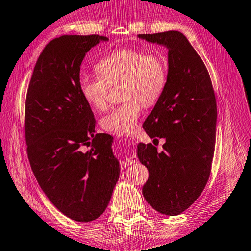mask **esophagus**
Instances as JSON below:
<instances>
[{"instance_id": "1", "label": "esophagus", "mask_w": 251, "mask_h": 251, "mask_svg": "<svg viewBox=\"0 0 251 251\" xmlns=\"http://www.w3.org/2000/svg\"><path fill=\"white\" fill-rule=\"evenodd\" d=\"M136 161H137V157H136L134 154L127 155L125 157V159L121 163V167L122 168H126V167H128L129 165H134Z\"/></svg>"}]
</instances>
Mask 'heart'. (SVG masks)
I'll list each match as a JSON object with an SVG mask.
<instances>
[{"instance_id": "b5f03b06", "label": "heart", "mask_w": 251, "mask_h": 251, "mask_svg": "<svg viewBox=\"0 0 251 251\" xmlns=\"http://www.w3.org/2000/svg\"><path fill=\"white\" fill-rule=\"evenodd\" d=\"M97 75L83 74L78 86L84 100L97 110L107 106L109 85L122 82V99L101 117V128L116 135H130L137 127L142 103L151 105L159 99L167 78L164 57L142 50H116L97 63Z\"/></svg>"}]
</instances>
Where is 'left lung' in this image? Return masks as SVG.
<instances>
[{
	"label": "left lung",
	"mask_w": 251,
	"mask_h": 251,
	"mask_svg": "<svg viewBox=\"0 0 251 251\" xmlns=\"http://www.w3.org/2000/svg\"><path fill=\"white\" fill-rule=\"evenodd\" d=\"M139 39L168 50L166 85L143 128L163 151L139 143L137 156L150 177L146 201L160 214L176 216L201 196L210 175L216 142L217 105L209 73L184 34H139Z\"/></svg>",
	"instance_id": "left-lung-1"
}]
</instances>
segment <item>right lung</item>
<instances>
[{"instance_id":"right-lung-1","label":"right lung","mask_w":251,"mask_h":251,"mask_svg":"<svg viewBox=\"0 0 251 251\" xmlns=\"http://www.w3.org/2000/svg\"><path fill=\"white\" fill-rule=\"evenodd\" d=\"M100 35H63L45 46L25 103V139L32 171L50 201L67 217L92 222L105 211L120 178L113 137L95 133V117L80 94L85 55Z\"/></svg>"}]
</instances>
